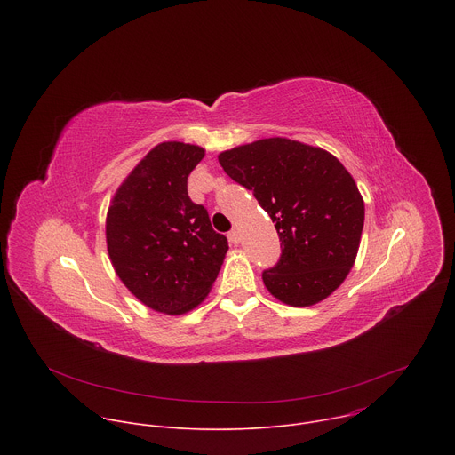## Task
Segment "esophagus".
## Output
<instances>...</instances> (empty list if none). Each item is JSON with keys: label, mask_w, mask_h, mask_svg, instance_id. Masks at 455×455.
Instances as JSON below:
<instances>
[{"label": "esophagus", "mask_w": 455, "mask_h": 455, "mask_svg": "<svg viewBox=\"0 0 455 455\" xmlns=\"http://www.w3.org/2000/svg\"><path fill=\"white\" fill-rule=\"evenodd\" d=\"M228 241H230L232 244H239V241H241L239 232H237V230H230V232H228Z\"/></svg>", "instance_id": "1"}]
</instances>
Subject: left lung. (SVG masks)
<instances>
[{"mask_svg": "<svg viewBox=\"0 0 455 455\" xmlns=\"http://www.w3.org/2000/svg\"><path fill=\"white\" fill-rule=\"evenodd\" d=\"M225 172L253 192L275 223L283 253L263 272L267 290L295 307L328 299L351 272L365 207L337 156L284 137L218 155Z\"/></svg>", "mask_w": 455, "mask_h": 455, "instance_id": "obj_1", "label": "left lung"}]
</instances>
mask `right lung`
<instances>
[{
    "label": "right lung",
    "instance_id": "right-lung-1",
    "mask_svg": "<svg viewBox=\"0 0 455 455\" xmlns=\"http://www.w3.org/2000/svg\"><path fill=\"white\" fill-rule=\"evenodd\" d=\"M205 156L200 146H155L116 188L106 216L109 261L142 304L183 315L209 295L228 241L204 205L192 204L187 178Z\"/></svg>",
    "mask_w": 455,
    "mask_h": 455
}]
</instances>
